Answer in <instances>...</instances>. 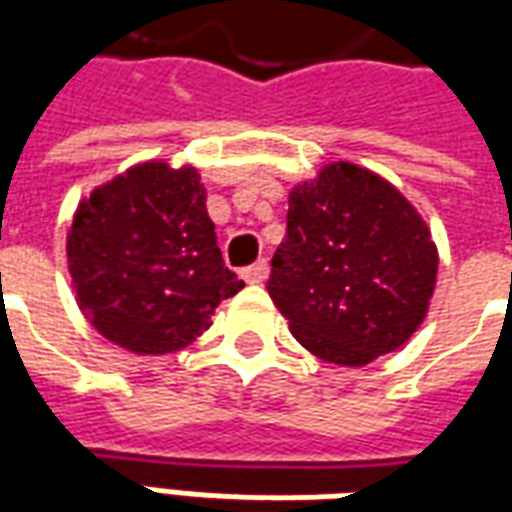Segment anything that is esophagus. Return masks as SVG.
Wrapping results in <instances>:
<instances>
[{
	"instance_id": "1",
	"label": "esophagus",
	"mask_w": 512,
	"mask_h": 512,
	"mask_svg": "<svg viewBox=\"0 0 512 512\" xmlns=\"http://www.w3.org/2000/svg\"><path fill=\"white\" fill-rule=\"evenodd\" d=\"M241 277L249 282V285H260V282H266L268 279V263L266 260H257L255 266H249L241 271Z\"/></svg>"
}]
</instances>
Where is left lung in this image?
<instances>
[{
	"label": "left lung",
	"instance_id": "obj_1",
	"mask_svg": "<svg viewBox=\"0 0 512 512\" xmlns=\"http://www.w3.org/2000/svg\"><path fill=\"white\" fill-rule=\"evenodd\" d=\"M436 271L417 208L376 172L334 161L290 191L268 296L310 354L362 367L417 332Z\"/></svg>",
	"mask_w": 512,
	"mask_h": 512
}]
</instances>
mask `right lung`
<instances>
[{
    "label": "right lung",
    "instance_id": "add662e5",
    "mask_svg": "<svg viewBox=\"0 0 512 512\" xmlns=\"http://www.w3.org/2000/svg\"><path fill=\"white\" fill-rule=\"evenodd\" d=\"M194 167L145 161L79 202L68 271L95 332L131 354L194 343L244 282L224 266Z\"/></svg>",
    "mask_w": 512,
    "mask_h": 512
}]
</instances>
